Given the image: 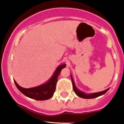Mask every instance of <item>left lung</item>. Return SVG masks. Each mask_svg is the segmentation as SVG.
Segmentation results:
<instances>
[{
	"instance_id": "8db88e82",
	"label": "left lung",
	"mask_w": 124,
	"mask_h": 124,
	"mask_svg": "<svg viewBox=\"0 0 124 124\" xmlns=\"http://www.w3.org/2000/svg\"><path fill=\"white\" fill-rule=\"evenodd\" d=\"M71 80H72V86H73V89H74V92H75V94L77 95L79 97H81V98L83 99H94L96 98V97H99V96H101V95L104 94L109 90V88H108V89L105 90L103 91V92H97V93H90V94H87L84 93V92H81V91L79 90L75 86V83H74V81L73 79V78L72 77V75H71Z\"/></svg>"
}]
</instances>
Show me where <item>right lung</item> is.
Masks as SVG:
<instances>
[{"instance_id": "right-lung-1", "label": "right lung", "mask_w": 124, "mask_h": 124, "mask_svg": "<svg viewBox=\"0 0 124 124\" xmlns=\"http://www.w3.org/2000/svg\"><path fill=\"white\" fill-rule=\"evenodd\" d=\"M66 67L65 64L61 65L58 66L53 73V75L49 80L45 84L36 87L30 88H25L19 86L14 80L16 87L22 93L29 98L37 100H45L50 99L53 96L56 89L58 77L61 70Z\"/></svg>"}]
</instances>
